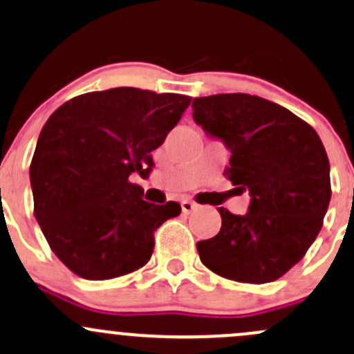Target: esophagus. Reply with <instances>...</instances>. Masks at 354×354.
Masks as SVG:
<instances>
[{"mask_svg":"<svg viewBox=\"0 0 354 354\" xmlns=\"http://www.w3.org/2000/svg\"><path fill=\"white\" fill-rule=\"evenodd\" d=\"M195 208H196V203L189 202V200H183V202H181V210H183L185 215L192 214V212L195 210Z\"/></svg>","mask_w":354,"mask_h":354,"instance_id":"1","label":"esophagus"}]
</instances>
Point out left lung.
<instances>
[{
	"instance_id": "1",
	"label": "left lung",
	"mask_w": 354,
	"mask_h": 354,
	"mask_svg": "<svg viewBox=\"0 0 354 354\" xmlns=\"http://www.w3.org/2000/svg\"><path fill=\"white\" fill-rule=\"evenodd\" d=\"M192 109L193 120L230 151L227 178L251 195L244 215L217 208L222 227L196 243L200 259L229 280H278L304 258L329 207L321 137L290 110L245 93L202 96Z\"/></svg>"
}]
</instances>
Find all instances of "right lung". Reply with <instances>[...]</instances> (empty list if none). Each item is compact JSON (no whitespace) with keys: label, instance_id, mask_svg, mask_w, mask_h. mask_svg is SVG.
Masks as SVG:
<instances>
[{"label":"right lung","instance_id":"right-lung-1","mask_svg":"<svg viewBox=\"0 0 354 354\" xmlns=\"http://www.w3.org/2000/svg\"><path fill=\"white\" fill-rule=\"evenodd\" d=\"M189 102L111 88L69 100L46 122L30 165L33 214L54 254L77 277L110 280L142 268L154 230L180 215V203L142 200L130 174L151 173V152Z\"/></svg>","mask_w":354,"mask_h":354}]
</instances>
